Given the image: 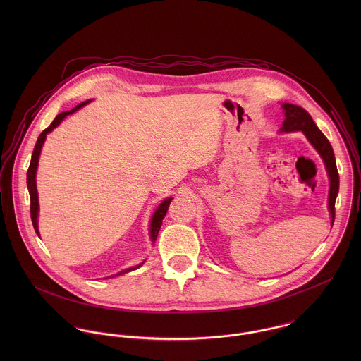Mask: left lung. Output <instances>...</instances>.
Here are the masks:
<instances>
[{
    "label": "left lung",
    "mask_w": 361,
    "mask_h": 361,
    "mask_svg": "<svg viewBox=\"0 0 361 361\" xmlns=\"http://www.w3.org/2000/svg\"><path fill=\"white\" fill-rule=\"evenodd\" d=\"M282 108L285 109V121L281 128V132H296L302 130L310 143L315 147V150L322 157L328 175H329V211L332 216V224L335 221V200L339 192V173L336 169L335 155L329 140L325 137V135L318 129L315 122L312 121L309 112L295 104H282Z\"/></svg>",
    "instance_id": "obj_1"
}]
</instances>
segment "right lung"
I'll use <instances>...</instances> for the list:
<instances>
[{
    "mask_svg": "<svg viewBox=\"0 0 361 361\" xmlns=\"http://www.w3.org/2000/svg\"><path fill=\"white\" fill-rule=\"evenodd\" d=\"M86 103H89V102H86ZM86 103H82L80 105L75 106L73 109H71V111L58 114V115L55 116V119L52 121L51 125L40 133V136H39V139H37V142H36V146H35V150H33V154H32V159H30V165H29V169H27V189H29V195H30V216H32V222H33V226H35L36 233H39V226H37L39 197H37V188H36V171H37L39 155H40V152H42L43 143H44V140H46L47 133H50L51 130H54V128H56L65 116L73 114L75 111H78L80 106H83ZM171 200H172L171 197H169V199H165V200L159 204V207L155 209L154 215H153V218H152V225H150L152 242H154L155 239H157V235H158L159 228H161V225H162V219H164V216L166 215V211H168V207L171 204ZM142 264H143V262H142ZM142 264H139V265H136V267H132V268H128V269H125V271H121L118 275H122V274H126V272H129V271H133V269L139 268Z\"/></svg>",
    "mask_w": 361,
    "mask_h": 361,
    "instance_id": "add662e5",
    "label": "right lung"
}]
</instances>
